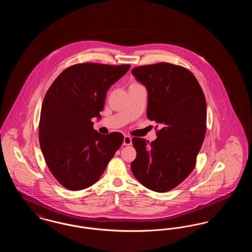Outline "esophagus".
<instances>
[{"mask_svg":"<svg viewBox=\"0 0 252 252\" xmlns=\"http://www.w3.org/2000/svg\"><path fill=\"white\" fill-rule=\"evenodd\" d=\"M131 144V137L128 136V135H126V136L124 137V143H123V144H124V145H130Z\"/></svg>","mask_w":252,"mask_h":252,"instance_id":"obj_1","label":"esophagus"}]
</instances>
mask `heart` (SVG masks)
<instances>
[{
    "mask_svg": "<svg viewBox=\"0 0 252 252\" xmlns=\"http://www.w3.org/2000/svg\"><path fill=\"white\" fill-rule=\"evenodd\" d=\"M135 84H137V83H135Z\"/></svg>",
    "mask_w": 252,
    "mask_h": 252,
    "instance_id": "1",
    "label": "heart"
}]
</instances>
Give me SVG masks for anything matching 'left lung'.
I'll return each mask as SVG.
<instances>
[{
    "label": "left lung",
    "instance_id": "8db88e82",
    "mask_svg": "<svg viewBox=\"0 0 252 252\" xmlns=\"http://www.w3.org/2000/svg\"><path fill=\"white\" fill-rule=\"evenodd\" d=\"M131 72L147 89V118L161 126L154 142L132 139L137 152L132 173L147 189L168 192L195 166L207 127L203 91L188 69L167 62L135 67Z\"/></svg>",
    "mask_w": 252,
    "mask_h": 252
}]
</instances>
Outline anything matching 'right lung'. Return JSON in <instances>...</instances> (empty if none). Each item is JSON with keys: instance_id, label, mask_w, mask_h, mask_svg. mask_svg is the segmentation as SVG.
Wrapping results in <instances>:
<instances>
[{"instance_id": "add662e5", "label": "right lung", "mask_w": 252, "mask_h": 252, "mask_svg": "<svg viewBox=\"0 0 252 252\" xmlns=\"http://www.w3.org/2000/svg\"><path fill=\"white\" fill-rule=\"evenodd\" d=\"M129 64L79 63L56 78L43 99L39 144L50 172L68 190H83L100 179L124 142L120 132L102 135L92 119L100 118L110 86Z\"/></svg>"}]
</instances>
